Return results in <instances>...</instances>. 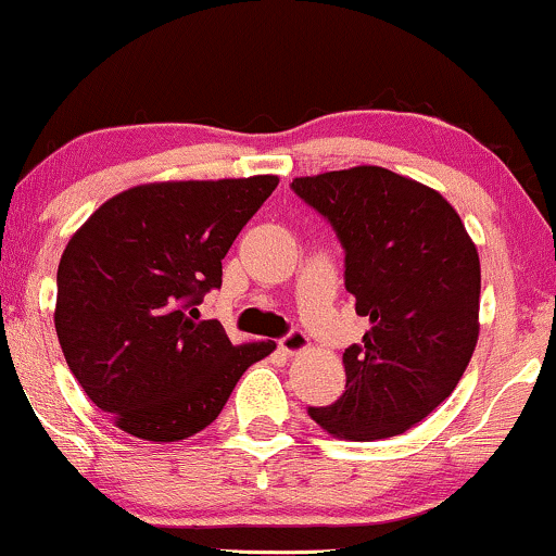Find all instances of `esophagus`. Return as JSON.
I'll return each instance as SVG.
<instances>
[{
    "label": "esophagus",
    "mask_w": 556,
    "mask_h": 556,
    "mask_svg": "<svg viewBox=\"0 0 556 556\" xmlns=\"http://www.w3.org/2000/svg\"><path fill=\"white\" fill-rule=\"evenodd\" d=\"M279 350H282L285 354H298V352L307 350V337H305V331L292 329L290 333H285V337L279 339Z\"/></svg>",
    "instance_id": "esophagus-1"
}]
</instances>
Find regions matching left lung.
<instances>
[{
    "label": "left lung",
    "instance_id": "1",
    "mask_svg": "<svg viewBox=\"0 0 556 556\" xmlns=\"http://www.w3.org/2000/svg\"><path fill=\"white\" fill-rule=\"evenodd\" d=\"M344 249L363 344L344 350V393L307 414L333 438L406 432L451 396L479 339L481 269L458 212L434 189L359 165L292 180Z\"/></svg>",
    "mask_w": 556,
    "mask_h": 556
}]
</instances>
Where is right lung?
<instances>
[{
	"mask_svg": "<svg viewBox=\"0 0 556 556\" xmlns=\"http://www.w3.org/2000/svg\"><path fill=\"white\" fill-rule=\"evenodd\" d=\"M277 176L168 180L116 193L56 271V337L87 399L134 438L173 443L217 419L274 342L232 344L199 307Z\"/></svg>",
	"mask_w": 556,
	"mask_h": 556,
	"instance_id": "right-lung-1",
	"label": "right lung"
}]
</instances>
